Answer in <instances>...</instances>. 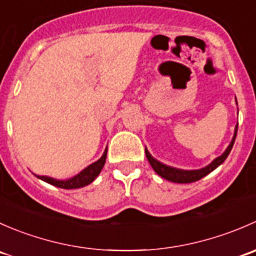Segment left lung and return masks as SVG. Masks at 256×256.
<instances>
[{"instance_id":"1","label":"left lung","mask_w":256,"mask_h":256,"mask_svg":"<svg viewBox=\"0 0 256 256\" xmlns=\"http://www.w3.org/2000/svg\"><path fill=\"white\" fill-rule=\"evenodd\" d=\"M238 104V102H236ZM236 132H238V124L236 126V131H234V136L232 138V142L229 144V146L226 147V151L223 152V154H220L219 157H216L214 161H212L208 166L203 167L200 170H180V168H174V167L167 166V164H162V162L157 161L156 158L150 154V152L147 151V148H144V152H146V157L148 160L150 164L152 166V168L154 170L158 176H161L162 178L167 180H171V182L174 183H192L196 182V180H200V178H203L204 176H207L208 174H210L212 171L216 168L218 166H220L226 158L228 157V154H230L232 148H233V144L236 142Z\"/></svg>"}]
</instances>
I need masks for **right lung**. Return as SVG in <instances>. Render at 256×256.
<instances>
[{
    "instance_id": "1",
    "label": "right lung",
    "mask_w": 256,
    "mask_h": 256,
    "mask_svg": "<svg viewBox=\"0 0 256 256\" xmlns=\"http://www.w3.org/2000/svg\"><path fill=\"white\" fill-rule=\"evenodd\" d=\"M106 154H108V147L105 148L102 156L100 157L96 162L89 164L86 168H84L82 172H79L76 176L69 178V180H56V178L47 177V176H37V177L40 178V180L49 183V184H53L56 186V187L63 188V190H76V188L85 187V186L90 184L95 178L99 176V174L102 172V167H104L105 164Z\"/></svg>"
}]
</instances>
